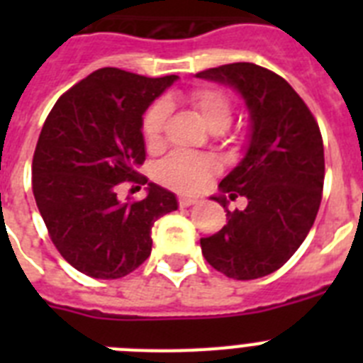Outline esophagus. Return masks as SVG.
Instances as JSON below:
<instances>
[{
    "instance_id": "1",
    "label": "esophagus",
    "mask_w": 363,
    "mask_h": 363,
    "mask_svg": "<svg viewBox=\"0 0 363 363\" xmlns=\"http://www.w3.org/2000/svg\"><path fill=\"white\" fill-rule=\"evenodd\" d=\"M178 203H179V207H191V205L198 203V198H194V196H179L178 198Z\"/></svg>"
}]
</instances>
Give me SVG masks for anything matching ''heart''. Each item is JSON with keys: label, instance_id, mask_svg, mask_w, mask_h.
I'll return each mask as SVG.
<instances>
[{"label": "heart", "instance_id": "1", "mask_svg": "<svg viewBox=\"0 0 363 363\" xmlns=\"http://www.w3.org/2000/svg\"><path fill=\"white\" fill-rule=\"evenodd\" d=\"M189 104L213 133H223L229 129L233 121V107L223 92L214 89H198L189 94ZM167 114L169 105L165 101H156L143 116L142 134L150 149L162 145ZM216 172L218 163L213 158L189 152H171L156 169L158 179L163 185L184 192L200 191Z\"/></svg>", "mask_w": 363, "mask_h": 363}]
</instances>
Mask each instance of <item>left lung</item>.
Here are the masks:
<instances>
[{
    "label": "left lung",
    "mask_w": 363,
    "mask_h": 363,
    "mask_svg": "<svg viewBox=\"0 0 363 363\" xmlns=\"http://www.w3.org/2000/svg\"><path fill=\"white\" fill-rule=\"evenodd\" d=\"M196 78L233 86L251 118L245 156L213 196L227 223L200 240L201 252L234 280L267 277L296 252L318 214L325 174L318 123L289 83L255 63H229ZM225 194L245 196L246 209L230 213Z\"/></svg>",
    "instance_id": "1"
}]
</instances>
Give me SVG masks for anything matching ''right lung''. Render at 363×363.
<instances>
[{
    "label": "right lung",
    "instance_id": "1",
    "mask_svg": "<svg viewBox=\"0 0 363 363\" xmlns=\"http://www.w3.org/2000/svg\"><path fill=\"white\" fill-rule=\"evenodd\" d=\"M178 76L145 78L105 67L69 89L47 116L32 160V192L60 255L86 277L116 280L152 249L154 221L178 209L174 192L149 184L123 203L121 182L147 184L143 114Z\"/></svg>",
    "mask_w": 363,
    "mask_h": 363
}]
</instances>
